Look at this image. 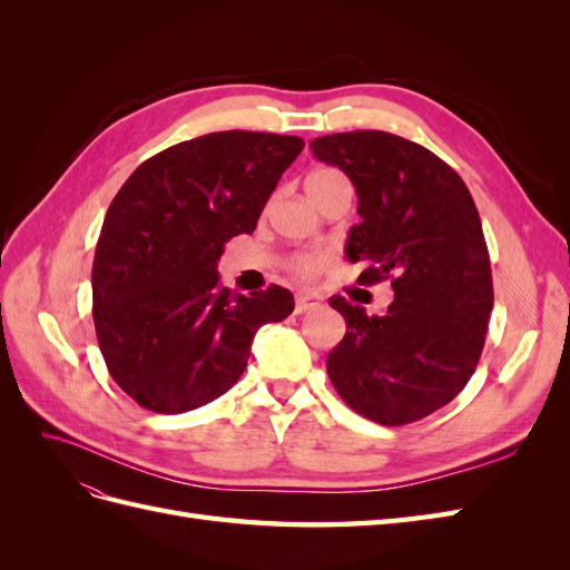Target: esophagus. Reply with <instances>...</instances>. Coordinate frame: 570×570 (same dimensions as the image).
Here are the masks:
<instances>
[{
	"label": "esophagus",
	"mask_w": 570,
	"mask_h": 570,
	"mask_svg": "<svg viewBox=\"0 0 570 570\" xmlns=\"http://www.w3.org/2000/svg\"><path fill=\"white\" fill-rule=\"evenodd\" d=\"M321 306V297L314 295V292H304V295H297L295 299V314H306L314 312V308Z\"/></svg>",
	"instance_id": "obj_1"
}]
</instances>
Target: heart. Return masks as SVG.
<instances>
[{"mask_svg":"<svg viewBox=\"0 0 570 570\" xmlns=\"http://www.w3.org/2000/svg\"><path fill=\"white\" fill-rule=\"evenodd\" d=\"M337 176L340 174H337V170H333V168H316V170H312V174H308L306 180H304L306 195L312 197L318 187H323L327 180H333ZM325 266H327V256L325 254H297V256H292L289 264H287V268L295 273V275H299V278H314V275L321 273Z\"/></svg>","mask_w":570,"mask_h":570,"instance_id":"1","label":"heart"}]
</instances>
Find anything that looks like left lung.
<instances>
[{
    "label": "left lung",
    "instance_id": "obj_1",
    "mask_svg": "<svg viewBox=\"0 0 570 570\" xmlns=\"http://www.w3.org/2000/svg\"><path fill=\"white\" fill-rule=\"evenodd\" d=\"M312 151L356 187L361 223L344 252L368 264L358 283L394 289L385 316L331 299L347 333L327 354V375L368 421L425 419L471 381L488 335L492 273L475 202L452 166L400 135H323Z\"/></svg>",
    "mask_w": 570,
    "mask_h": 570
}]
</instances>
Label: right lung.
Masks as SVG:
<instances>
[{
    "label": "right lung",
    "mask_w": 570,
    "mask_h": 570,
    "mask_svg": "<svg viewBox=\"0 0 570 570\" xmlns=\"http://www.w3.org/2000/svg\"><path fill=\"white\" fill-rule=\"evenodd\" d=\"M295 135L226 130L168 147L114 197L92 264V318L118 387L157 413L214 402L243 375L258 327L295 308L278 285L233 295L216 262L254 233Z\"/></svg>",
    "instance_id": "1"
}]
</instances>
